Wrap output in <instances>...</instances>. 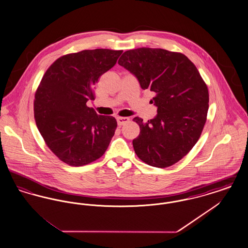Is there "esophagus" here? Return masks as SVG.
<instances>
[{
    "instance_id": "esophagus-1",
    "label": "esophagus",
    "mask_w": 248,
    "mask_h": 248,
    "mask_svg": "<svg viewBox=\"0 0 248 248\" xmlns=\"http://www.w3.org/2000/svg\"><path fill=\"white\" fill-rule=\"evenodd\" d=\"M129 122V118L128 117H118L117 118V123H118L119 126H122L125 124H127Z\"/></svg>"
}]
</instances>
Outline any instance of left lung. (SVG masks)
<instances>
[{
	"label": "left lung",
	"mask_w": 248,
	"mask_h": 248,
	"mask_svg": "<svg viewBox=\"0 0 248 248\" xmlns=\"http://www.w3.org/2000/svg\"><path fill=\"white\" fill-rule=\"evenodd\" d=\"M119 65L133 73L142 89L155 93L156 117L143 123L133 140L142 162L158 168L175 165L200 139L206 122L209 94L195 65L185 55L161 48L125 51Z\"/></svg>",
	"instance_id": "1"
}]
</instances>
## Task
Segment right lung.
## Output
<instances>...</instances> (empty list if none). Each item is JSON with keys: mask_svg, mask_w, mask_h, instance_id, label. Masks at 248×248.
<instances>
[{"mask_svg": "<svg viewBox=\"0 0 248 248\" xmlns=\"http://www.w3.org/2000/svg\"><path fill=\"white\" fill-rule=\"evenodd\" d=\"M122 50L94 49L64 55L44 74L35 92L34 119L46 144L71 166L93 163L105 154L117 122L97 115L86 102L94 86L111 69Z\"/></svg>", "mask_w": 248, "mask_h": 248, "instance_id": "right-lung-1", "label": "right lung"}]
</instances>
